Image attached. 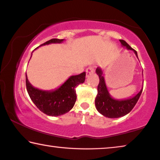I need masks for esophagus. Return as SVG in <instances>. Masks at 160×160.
I'll return each mask as SVG.
<instances>
[{
    "label": "esophagus",
    "instance_id": "obj_1",
    "mask_svg": "<svg viewBox=\"0 0 160 160\" xmlns=\"http://www.w3.org/2000/svg\"><path fill=\"white\" fill-rule=\"evenodd\" d=\"M94 72H95V69L92 67H89L86 69V75H87V77H89V76L90 75H92Z\"/></svg>",
    "mask_w": 160,
    "mask_h": 160
}]
</instances>
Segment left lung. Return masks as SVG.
<instances>
[{
    "label": "left lung",
    "instance_id": "obj_1",
    "mask_svg": "<svg viewBox=\"0 0 160 160\" xmlns=\"http://www.w3.org/2000/svg\"><path fill=\"white\" fill-rule=\"evenodd\" d=\"M120 42H121L122 46L125 47L129 50H132L137 58H138V52L136 50L132 49L125 40H120ZM95 72L100 78V82L98 86V95L96 96L95 102L96 109L98 112L108 118H118L125 116L130 112L135 107L140 97L141 93L142 92V88L133 97L125 100H117L111 97L109 92L107 85L105 84L102 69L98 67Z\"/></svg>",
    "mask_w": 160,
    "mask_h": 160
}]
</instances>
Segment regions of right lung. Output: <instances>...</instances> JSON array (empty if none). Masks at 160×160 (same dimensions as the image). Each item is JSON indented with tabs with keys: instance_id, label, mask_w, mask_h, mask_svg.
Returning <instances> with one entry per match:
<instances>
[{
	"instance_id": "obj_1",
	"label": "right lung",
	"mask_w": 160,
	"mask_h": 160,
	"mask_svg": "<svg viewBox=\"0 0 160 160\" xmlns=\"http://www.w3.org/2000/svg\"><path fill=\"white\" fill-rule=\"evenodd\" d=\"M63 41L64 39L53 38L41 45L61 43ZM85 72H83L80 75L70 76L62 85L54 90H42L34 88L30 83L26 73L25 83L28 93L36 107L45 115L56 117L68 112L73 108L77 99L75 87L85 82Z\"/></svg>"
}]
</instances>
